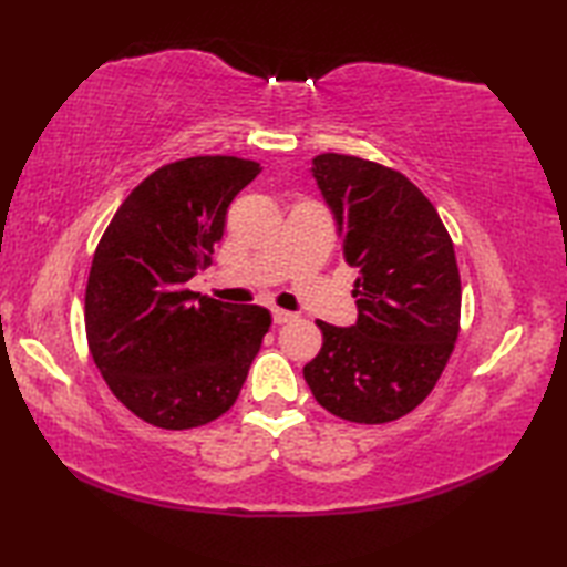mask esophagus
Returning a JSON list of instances; mask_svg holds the SVG:
<instances>
[{
	"label": "esophagus",
	"mask_w": 567,
	"mask_h": 567,
	"mask_svg": "<svg viewBox=\"0 0 567 567\" xmlns=\"http://www.w3.org/2000/svg\"><path fill=\"white\" fill-rule=\"evenodd\" d=\"M292 319H295L292 311H285V309H272V321L277 323V327H282V323L292 321Z\"/></svg>",
	"instance_id": "esophagus-1"
}]
</instances>
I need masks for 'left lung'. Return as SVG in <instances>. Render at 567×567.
<instances>
[{
	"instance_id": "left-lung-1",
	"label": "left lung",
	"mask_w": 567,
	"mask_h": 567,
	"mask_svg": "<svg viewBox=\"0 0 567 567\" xmlns=\"http://www.w3.org/2000/svg\"><path fill=\"white\" fill-rule=\"evenodd\" d=\"M311 173L360 277L355 327L317 321L323 343L305 380L333 416L388 424L426 400L453 353L461 331L453 240L424 192L392 167L321 153Z\"/></svg>"
}]
</instances>
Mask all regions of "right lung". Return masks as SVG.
I'll use <instances>...</instances> for the list:
<instances>
[{"mask_svg": "<svg viewBox=\"0 0 567 567\" xmlns=\"http://www.w3.org/2000/svg\"><path fill=\"white\" fill-rule=\"evenodd\" d=\"M260 165L195 155L151 173L94 250L84 331L104 382L151 426L185 431L234 406L270 311L192 292L224 236L226 209Z\"/></svg>", "mask_w": 567, "mask_h": 567, "instance_id": "1", "label": "right lung"}]
</instances>
